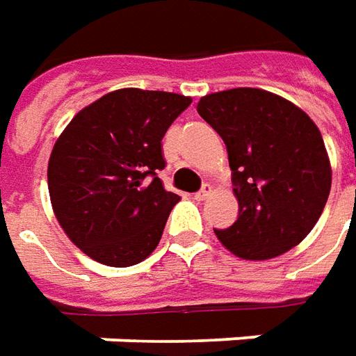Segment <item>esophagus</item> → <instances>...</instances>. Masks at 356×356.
Listing matches in <instances>:
<instances>
[{
  "instance_id": "esophagus-1",
  "label": "esophagus",
  "mask_w": 356,
  "mask_h": 356,
  "mask_svg": "<svg viewBox=\"0 0 356 356\" xmlns=\"http://www.w3.org/2000/svg\"><path fill=\"white\" fill-rule=\"evenodd\" d=\"M209 193H211V186H209V184H205V186H203L200 192L193 193V200H195V202H203V200H205V197H207Z\"/></svg>"
}]
</instances>
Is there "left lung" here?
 <instances>
[{"instance_id":"8db88e82","label":"left lung","mask_w":356,"mask_h":356,"mask_svg":"<svg viewBox=\"0 0 356 356\" xmlns=\"http://www.w3.org/2000/svg\"><path fill=\"white\" fill-rule=\"evenodd\" d=\"M225 141L238 219L215 229L244 259H271L306 238L322 215L332 166L322 134L306 112L261 89L220 90L197 102Z\"/></svg>"}]
</instances>
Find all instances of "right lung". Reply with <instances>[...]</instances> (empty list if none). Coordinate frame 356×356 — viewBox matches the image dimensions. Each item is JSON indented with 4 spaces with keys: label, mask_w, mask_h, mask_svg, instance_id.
Listing matches in <instances>:
<instances>
[{
    "label": "right lung",
    "mask_w": 356,
    "mask_h": 356,
    "mask_svg": "<svg viewBox=\"0 0 356 356\" xmlns=\"http://www.w3.org/2000/svg\"><path fill=\"white\" fill-rule=\"evenodd\" d=\"M192 104L164 90L120 89L83 108L51 149L48 190L70 240L104 266L143 261L180 195L164 190L166 129Z\"/></svg>",
    "instance_id": "right-lung-1"
}]
</instances>
